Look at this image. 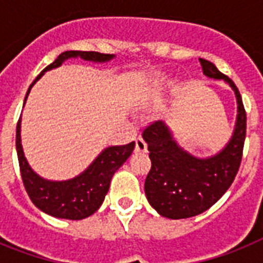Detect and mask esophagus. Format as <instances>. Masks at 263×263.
<instances>
[{
    "mask_svg": "<svg viewBox=\"0 0 263 263\" xmlns=\"http://www.w3.org/2000/svg\"><path fill=\"white\" fill-rule=\"evenodd\" d=\"M135 150L139 153L147 152V143L144 142V139L142 136H138L136 138V143H135Z\"/></svg>",
    "mask_w": 263,
    "mask_h": 263,
    "instance_id": "obj_1",
    "label": "esophagus"
}]
</instances>
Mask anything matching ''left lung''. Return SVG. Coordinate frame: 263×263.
<instances>
[{
	"label": "left lung",
	"mask_w": 263,
	"mask_h": 263,
	"mask_svg": "<svg viewBox=\"0 0 263 263\" xmlns=\"http://www.w3.org/2000/svg\"><path fill=\"white\" fill-rule=\"evenodd\" d=\"M203 73L224 79L237 99V121L227 147L210 158H196L180 148L162 121L148 124L143 139L148 146L152 168L144 181L148 203L162 217L180 220L198 216L212 208L231 187L240 168L245 147L247 117L236 84L221 73L216 65L200 59Z\"/></svg>",
	"instance_id": "1"
}]
</instances>
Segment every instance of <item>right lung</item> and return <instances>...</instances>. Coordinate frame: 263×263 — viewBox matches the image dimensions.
Here are the masks:
<instances>
[{"mask_svg": "<svg viewBox=\"0 0 263 263\" xmlns=\"http://www.w3.org/2000/svg\"><path fill=\"white\" fill-rule=\"evenodd\" d=\"M71 57H80L87 61L103 63V61H109L113 59V54H103L98 51H64L55 59L54 63L47 65L39 73L38 78L32 82L27 91V95L35 82L43 75V72L60 67L65 60ZM134 147H135V142H131L125 146L107 147L88 166L87 171H84L75 179L67 180V181H49V180L39 177L27 162L24 153H23L22 139H20V119L16 128V150H17L18 166H20L23 184H24L27 194L32 200V203L42 212L49 216L65 218V220H83L98 210L105 199V195L109 191L111 176L128 160V157L134 152Z\"/></svg>", "mask_w": 263, "mask_h": 263, "instance_id": "1", "label": "right lung"}]
</instances>
